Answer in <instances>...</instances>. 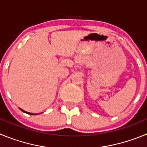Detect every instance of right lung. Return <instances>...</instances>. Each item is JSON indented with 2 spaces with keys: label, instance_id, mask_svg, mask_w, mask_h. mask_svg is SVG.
Listing matches in <instances>:
<instances>
[{
  "label": "right lung",
  "instance_id": "obj_1",
  "mask_svg": "<svg viewBox=\"0 0 147 147\" xmlns=\"http://www.w3.org/2000/svg\"><path fill=\"white\" fill-rule=\"evenodd\" d=\"M20 110H22V111H23V112H24V113H28V114H30V115H35L34 113H28V112H26V111H24V110H22V109H20Z\"/></svg>",
  "mask_w": 147,
  "mask_h": 147
}]
</instances>
